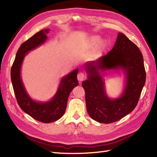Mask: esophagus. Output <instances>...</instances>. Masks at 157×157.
<instances>
[{"label": "esophagus", "instance_id": "esophagus-1", "mask_svg": "<svg viewBox=\"0 0 157 157\" xmlns=\"http://www.w3.org/2000/svg\"><path fill=\"white\" fill-rule=\"evenodd\" d=\"M77 78H78V79L79 81H83L84 80V79L85 78V75L84 73H83L82 72L79 73L78 74V76H77Z\"/></svg>", "mask_w": 157, "mask_h": 157}]
</instances>
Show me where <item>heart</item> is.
Instances as JSON below:
<instances>
[{
    "label": "heart",
    "mask_w": 157,
    "mask_h": 157,
    "mask_svg": "<svg viewBox=\"0 0 157 157\" xmlns=\"http://www.w3.org/2000/svg\"><path fill=\"white\" fill-rule=\"evenodd\" d=\"M99 40H100V37L98 36H92L90 38L89 44L91 46H94L95 45L98 44V42H99ZM98 46H99V47H101V46H102V42H100Z\"/></svg>",
    "instance_id": "b5f03b06"
}]
</instances>
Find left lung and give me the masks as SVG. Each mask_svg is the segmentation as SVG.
I'll return each mask as SVG.
<instances>
[{
  "mask_svg": "<svg viewBox=\"0 0 157 157\" xmlns=\"http://www.w3.org/2000/svg\"><path fill=\"white\" fill-rule=\"evenodd\" d=\"M122 68L126 76L121 97L110 99L104 90L100 71ZM88 79L82 82L86 93V109L90 117L102 123H111L124 117L138 104L146 82L143 56L134 42L119 33L113 49L107 54L85 65Z\"/></svg>",
  "mask_w": 157,
  "mask_h": 157,
  "instance_id": "8db88e82",
  "label": "left lung"
}]
</instances>
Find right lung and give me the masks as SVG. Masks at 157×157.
<instances>
[{
    "label": "right lung",
    "instance_id": "obj_1",
    "mask_svg": "<svg viewBox=\"0 0 157 157\" xmlns=\"http://www.w3.org/2000/svg\"><path fill=\"white\" fill-rule=\"evenodd\" d=\"M48 32V29H42L23 42L18 49L11 70L13 90L20 108L32 118L45 123L55 121L61 117L65 112L70 93L78 85L77 79L78 69H76L61 79L58 90L51 101L46 102H36L26 92L20 75L23 60L29 51L46 41Z\"/></svg>",
    "mask_w": 157,
    "mask_h": 157
}]
</instances>
